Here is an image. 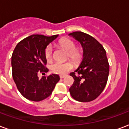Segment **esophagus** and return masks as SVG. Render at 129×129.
<instances>
[{
	"label": "esophagus",
	"instance_id": "1",
	"mask_svg": "<svg viewBox=\"0 0 129 129\" xmlns=\"http://www.w3.org/2000/svg\"><path fill=\"white\" fill-rule=\"evenodd\" d=\"M65 77H66V75H61L60 76V79H63Z\"/></svg>",
	"mask_w": 129,
	"mask_h": 129
}]
</instances>
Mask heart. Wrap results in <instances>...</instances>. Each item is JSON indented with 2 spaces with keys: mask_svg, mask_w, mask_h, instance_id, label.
<instances>
[{
  "mask_svg": "<svg viewBox=\"0 0 129 129\" xmlns=\"http://www.w3.org/2000/svg\"><path fill=\"white\" fill-rule=\"evenodd\" d=\"M58 45L68 52V57L74 63H78L81 59V54L78 49L76 48L75 43L68 38H62L58 42ZM52 47L48 46L45 50V58L47 61H51L52 59ZM72 68L71 63L68 62L65 63H54L50 66V70L52 73L56 74H64Z\"/></svg>",
  "mask_w": 129,
  "mask_h": 129,
  "instance_id": "b5f03b06",
  "label": "heart"
}]
</instances>
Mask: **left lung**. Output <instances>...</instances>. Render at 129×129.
<instances>
[{"mask_svg": "<svg viewBox=\"0 0 129 129\" xmlns=\"http://www.w3.org/2000/svg\"><path fill=\"white\" fill-rule=\"evenodd\" d=\"M69 35L81 44L83 52L79 67L70 74L74 79L70 93L76 101L90 102L102 93L107 82L109 66L106 51L95 38L88 34L76 31Z\"/></svg>", "mask_w": 129, "mask_h": 129, "instance_id": "8db88e82", "label": "left lung"}]
</instances>
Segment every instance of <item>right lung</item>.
Listing matches in <instances>:
<instances>
[{"instance_id": "right-lung-1", "label": "right lung", "mask_w": 129, "mask_h": 129, "mask_svg": "<svg viewBox=\"0 0 129 129\" xmlns=\"http://www.w3.org/2000/svg\"><path fill=\"white\" fill-rule=\"evenodd\" d=\"M59 35L46 37L32 35L16 45L11 56L12 76L17 88L22 96L29 101H43L52 94L60 80L55 74L39 79L38 73L47 72L45 68V50L47 46Z\"/></svg>"}]
</instances>
